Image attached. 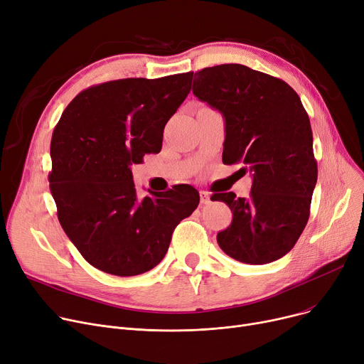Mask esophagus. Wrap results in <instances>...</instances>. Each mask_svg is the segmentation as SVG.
Instances as JSON below:
<instances>
[{
  "label": "esophagus",
  "mask_w": 364,
  "mask_h": 364,
  "mask_svg": "<svg viewBox=\"0 0 364 364\" xmlns=\"http://www.w3.org/2000/svg\"><path fill=\"white\" fill-rule=\"evenodd\" d=\"M200 197H201V204H203V205L210 203V194H208L207 191H201V192H200Z\"/></svg>",
  "instance_id": "esophagus-1"
}]
</instances>
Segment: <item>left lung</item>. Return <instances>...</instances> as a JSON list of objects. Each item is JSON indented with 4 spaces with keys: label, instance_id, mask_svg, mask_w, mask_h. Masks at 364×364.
I'll use <instances>...</instances> for the list:
<instances>
[{
    "label": "left lung",
    "instance_id": "obj_1",
    "mask_svg": "<svg viewBox=\"0 0 364 364\" xmlns=\"http://www.w3.org/2000/svg\"><path fill=\"white\" fill-rule=\"evenodd\" d=\"M192 92L225 116L223 163H241L240 172L252 175L248 198L211 196L232 211V223L218 233L219 247L247 264L284 257L309 222L317 182L311 126L300 97L282 79L232 63L196 72Z\"/></svg>",
    "mask_w": 364,
    "mask_h": 364
}]
</instances>
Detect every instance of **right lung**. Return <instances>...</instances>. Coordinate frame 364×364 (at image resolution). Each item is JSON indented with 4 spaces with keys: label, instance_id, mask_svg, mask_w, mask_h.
<instances>
[{
    "label": "right lung",
    "instance_id": "1",
    "mask_svg": "<svg viewBox=\"0 0 364 364\" xmlns=\"http://www.w3.org/2000/svg\"><path fill=\"white\" fill-rule=\"evenodd\" d=\"M192 72L94 85L63 112L51 138L50 189L82 257L116 276L156 267L200 203L186 183L136 197L131 166L160 153L164 126L191 91Z\"/></svg>",
    "mask_w": 364,
    "mask_h": 364
}]
</instances>
